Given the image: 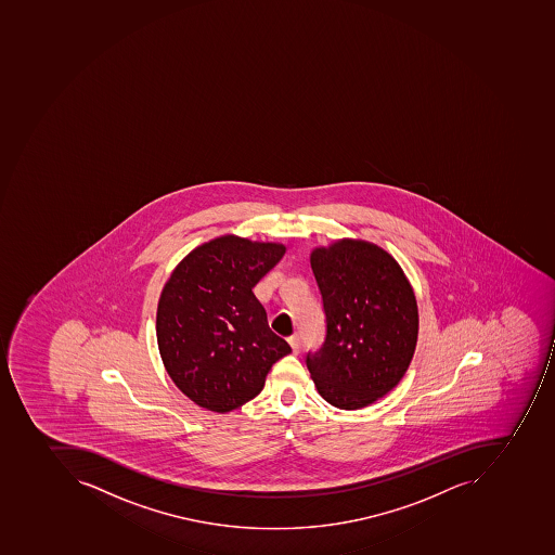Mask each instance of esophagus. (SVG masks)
<instances>
[{
	"instance_id": "esophagus-1",
	"label": "esophagus",
	"mask_w": 555,
	"mask_h": 555,
	"mask_svg": "<svg viewBox=\"0 0 555 555\" xmlns=\"http://www.w3.org/2000/svg\"><path fill=\"white\" fill-rule=\"evenodd\" d=\"M287 341H288V345H291V347H292V352H294V353L299 352V348H300L299 336H297V335L288 336Z\"/></svg>"
}]
</instances>
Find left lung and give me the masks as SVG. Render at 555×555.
I'll list each match as a JSON object with an SVG mask.
<instances>
[{
    "label": "left lung",
    "mask_w": 555,
    "mask_h": 555,
    "mask_svg": "<svg viewBox=\"0 0 555 555\" xmlns=\"http://www.w3.org/2000/svg\"><path fill=\"white\" fill-rule=\"evenodd\" d=\"M326 340L306 364L315 389L341 410L365 409L400 383L418 336L417 299L397 259L377 244L338 240L314 247Z\"/></svg>",
    "instance_id": "obj_1"
}]
</instances>
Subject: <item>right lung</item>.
I'll use <instances>...</instances> for the list:
<instances>
[{
	"instance_id": "add662e5",
	"label": "right lung",
	"mask_w": 555,
	"mask_h": 555,
	"mask_svg": "<svg viewBox=\"0 0 555 555\" xmlns=\"http://www.w3.org/2000/svg\"><path fill=\"white\" fill-rule=\"evenodd\" d=\"M287 247L225 234L179 261L157 306L164 367L191 401L227 413L258 397L276 360L291 353L271 332L253 287Z\"/></svg>"
}]
</instances>
